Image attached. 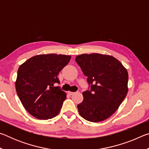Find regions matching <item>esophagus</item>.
<instances>
[{"label":"esophagus","instance_id":"obj_1","mask_svg":"<svg viewBox=\"0 0 149 149\" xmlns=\"http://www.w3.org/2000/svg\"><path fill=\"white\" fill-rule=\"evenodd\" d=\"M68 93L70 95H72L73 94H74V92H71V91H68Z\"/></svg>","mask_w":149,"mask_h":149}]
</instances>
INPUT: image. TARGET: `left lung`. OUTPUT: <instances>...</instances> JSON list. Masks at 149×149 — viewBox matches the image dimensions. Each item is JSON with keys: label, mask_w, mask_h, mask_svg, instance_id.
Instances as JSON below:
<instances>
[{"label": "left lung", "mask_w": 149, "mask_h": 149, "mask_svg": "<svg viewBox=\"0 0 149 149\" xmlns=\"http://www.w3.org/2000/svg\"><path fill=\"white\" fill-rule=\"evenodd\" d=\"M75 62L91 86L82 93L84 100L77 105L78 112L89 122L104 121L117 110L127 95V70L114 56L99 53L78 55Z\"/></svg>", "instance_id": "8db88e82"}]
</instances>
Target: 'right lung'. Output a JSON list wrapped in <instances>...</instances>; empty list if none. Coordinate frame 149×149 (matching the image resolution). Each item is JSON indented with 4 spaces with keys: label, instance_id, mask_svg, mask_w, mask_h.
I'll return each instance as SVG.
<instances>
[{
    "label": "right lung",
    "instance_id": "obj_1",
    "mask_svg": "<svg viewBox=\"0 0 149 149\" xmlns=\"http://www.w3.org/2000/svg\"><path fill=\"white\" fill-rule=\"evenodd\" d=\"M71 56L48 54L34 56L20 65L16 90L27 112L39 120H48L60 112L66 94L59 87V72Z\"/></svg>",
    "mask_w": 149,
    "mask_h": 149
}]
</instances>
